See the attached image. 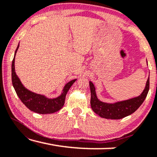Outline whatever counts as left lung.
<instances>
[{
  "label": "left lung",
  "instance_id": "8db88e82",
  "mask_svg": "<svg viewBox=\"0 0 157 157\" xmlns=\"http://www.w3.org/2000/svg\"><path fill=\"white\" fill-rule=\"evenodd\" d=\"M92 110L101 117L108 119H121L136 111L142 104L149 90V76L142 93L139 96L115 103H105L97 98L93 83L89 81Z\"/></svg>",
  "mask_w": 157,
  "mask_h": 157
}]
</instances>
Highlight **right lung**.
Returning a JSON list of instances; mask_svg holds the SVG:
<instances>
[{
	"label": "right lung",
	"instance_id": "right-lung-1",
	"mask_svg": "<svg viewBox=\"0 0 157 157\" xmlns=\"http://www.w3.org/2000/svg\"><path fill=\"white\" fill-rule=\"evenodd\" d=\"M18 47L19 44L15 51L14 58L12 61L11 76L13 86L19 98L28 109L33 112L40 113V114H46V113H53L59 111L62 109L65 103L66 94L73 83L76 81V79H74L66 83L62 90L61 95L56 98H49L44 95L29 91L23 85L15 71V57H16Z\"/></svg>",
	"mask_w": 157,
	"mask_h": 157
}]
</instances>
